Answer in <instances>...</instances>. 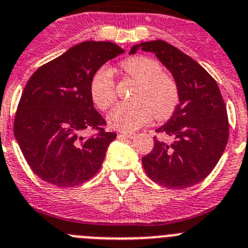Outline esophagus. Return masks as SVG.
<instances>
[{"label": "esophagus", "instance_id": "1", "mask_svg": "<svg viewBox=\"0 0 248 248\" xmlns=\"http://www.w3.org/2000/svg\"><path fill=\"white\" fill-rule=\"evenodd\" d=\"M135 133L132 132H120L119 137H127V138H133L135 137Z\"/></svg>", "mask_w": 248, "mask_h": 248}]
</instances>
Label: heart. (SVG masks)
<instances>
[{
	"label": "heart",
	"mask_w": 248,
	"mask_h": 248,
	"mask_svg": "<svg viewBox=\"0 0 248 248\" xmlns=\"http://www.w3.org/2000/svg\"><path fill=\"white\" fill-rule=\"evenodd\" d=\"M121 70L136 82L131 95L132 102L116 105L108 115L111 127L133 131L148 124L152 115L155 120H166L179 102L175 80L163 73V66L153 58L137 55L122 62ZM90 97L99 110L106 111L116 100V85L111 71L100 68L90 81Z\"/></svg>",
	"instance_id": "b5f03b06"
}]
</instances>
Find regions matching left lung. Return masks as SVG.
<instances>
[{"instance_id":"8db88e82","label":"left lung","mask_w":248,"mask_h":248,"mask_svg":"<svg viewBox=\"0 0 248 248\" xmlns=\"http://www.w3.org/2000/svg\"><path fill=\"white\" fill-rule=\"evenodd\" d=\"M155 53L173 75L179 104L166 124L157 129L174 138L157 140L142 158L147 175L169 189H185L202 182L221 158L229 140L226 105L215 79L199 63L164 41L136 44L137 50Z\"/></svg>"}]
</instances>
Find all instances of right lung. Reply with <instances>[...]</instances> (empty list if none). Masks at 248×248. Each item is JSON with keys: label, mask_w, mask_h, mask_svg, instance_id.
<instances>
[{"label": "right lung", "mask_w": 248, "mask_h": 248, "mask_svg": "<svg viewBox=\"0 0 248 248\" xmlns=\"http://www.w3.org/2000/svg\"><path fill=\"white\" fill-rule=\"evenodd\" d=\"M124 50L111 42H82L44 64L26 84L13 124L35 175L59 188L88 182L101 168L115 132L90 97L93 75ZM85 129L96 135L82 138Z\"/></svg>", "instance_id": "add662e5"}]
</instances>
